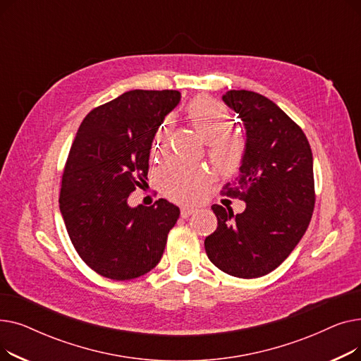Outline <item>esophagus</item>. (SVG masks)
<instances>
[{
  "label": "esophagus",
  "instance_id": "esophagus-1",
  "mask_svg": "<svg viewBox=\"0 0 361 361\" xmlns=\"http://www.w3.org/2000/svg\"><path fill=\"white\" fill-rule=\"evenodd\" d=\"M196 212L195 206H181V216L183 218H188L190 215H193Z\"/></svg>",
  "mask_w": 361,
  "mask_h": 361
}]
</instances>
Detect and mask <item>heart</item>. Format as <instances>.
Segmentation results:
<instances>
[{"mask_svg": "<svg viewBox=\"0 0 361 361\" xmlns=\"http://www.w3.org/2000/svg\"><path fill=\"white\" fill-rule=\"evenodd\" d=\"M187 117L202 140L211 146L209 157L216 166L233 169L240 162L243 143L240 139L228 135L233 127V118L228 108L222 102L211 97H197L188 104ZM171 126L173 121L166 118L159 127L155 136V150L162 149ZM157 181L166 197L173 200H195L203 193L211 177L199 165L171 159L157 171Z\"/></svg>", "mask_w": 361, "mask_h": 361, "instance_id": "heart-1", "label": "heart"}]
</instances>
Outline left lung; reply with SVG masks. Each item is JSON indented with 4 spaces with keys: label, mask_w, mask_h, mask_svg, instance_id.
Here are the masks:
<instances>
[{
    "label": "left lung",
    "mask_w": 361,
    "mask_h": 361,
    "mask_svg": "<svg viewBox=\"0 0 361 361\" xmlns=\"http://www.w3.org/2000/svg\"><path fill=\"white\" fill-rule=\"evenodd\" d=\"M225 105L240 117L245 145L238 176L224 195L245 202L234 215L221 204L209 260L225 274L257 278L286 260L305 235L314 207L313 155L302 130L275 102L250 90H228Z\"/></svg>",
    "instance_id": "8db88e82"
}]
</instances>
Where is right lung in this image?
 I'll return each instance as SVG.
<instances>
[{"mask_svg": "<svg viewBox=\"0 0 361 361\" xmlns=\"http://www.w3.org/2000/svg\"><path fill=\"white\" fill-rule=\"evenodd\" d=\"M181 99L178 90H128L92 109L64 168L60 211L75 252L99 275L127 281L159 263L178 206L128 204L147 180L152 142Z\"/></svg>", "mask_w": 361, "mask_h": 361, "instance_id": "right-lung-1", "label": "right lung"}]
</instances>
